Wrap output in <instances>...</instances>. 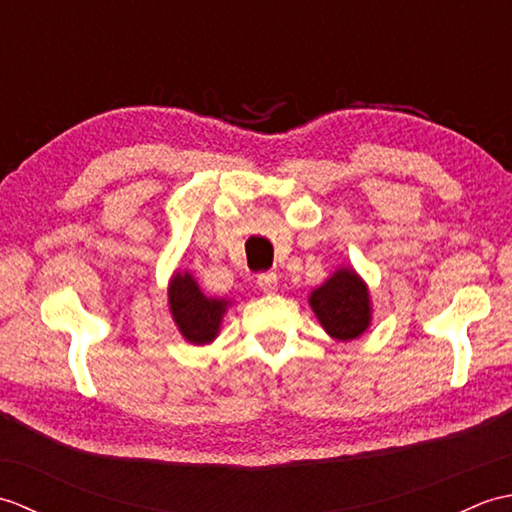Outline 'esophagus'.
<instances>
[{"label":"esophagus","mask_w":512,"mask_h":512,"mask_svg":"<svg viewBox=\"0 0 512 512\" xmlns=\"http://www.w3.org/2000/svg\"><path fill=\"white\" fill-rule=\"evenodd\" d=\"M257 286L262 292H266V295H273V292L277 290V275L275 273H262L257 277Z\"/></svg>","instance_id":"1"}]
</instances>
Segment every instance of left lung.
I'll use <instances>...</instances> for the list:
<instances>
[{
    "instance_id": "left-lung-1",
    "label": "left lung",
    "mask_w": 512,
    "mask_h": 512,
    "mask_svg": "<svg viewBox=\"0 0 512 512\" xmlns=\"http://www.w3.org/2000/svg\"><path fill=\"white\" fill-rule=\"evenodd\" d=\"M321 328L336 341H354L372 325V297L354 266H339L308 297Z\"/></svg>"
}]
</instances>
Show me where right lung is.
<instances>
[{"label":"right lung","instance_id":"obj_1","mask_svg":"<svg viewBox=\"0 0 512 512\" xmlns=\"http://www.w3.org/2000/svg\"><path fill=\"white\" fill-rule=\"evenodd\" d=\"M169 312L182 339L191 345H209L217 339L222 319L233 301L206 297L189 270H176L167 286Z\"/></svg>","mask_w":512,"mask_h":512}]
</instances>
